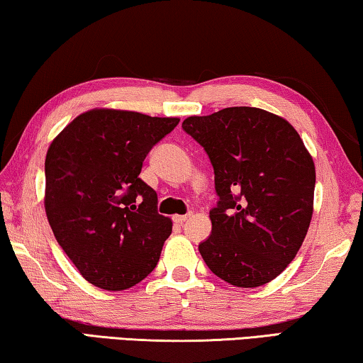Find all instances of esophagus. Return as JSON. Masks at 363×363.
Masks as SVG:
<instances>
[{"instance_id": "esophagus-1", "label": "esophagus", "mask_w": 363, "mask_h": 363, "mask_svg": "<svg viewBox=\"0 0 363 363\" xmlns=\"http://www.w3.org/2000/svg\"><path fill=\"white\" fill-rule=\"evenodd\" d=\"M189 217H191V213H185V216H175L174 222L175 223H185Z\"/></svg>"}]
</instances>
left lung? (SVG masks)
<instances>
[{
    "mask_svg": "<svg viewBox=\"0 0 363 363\" xmlns=\"http://www.w3.org/2000/svg\"><path fill=\"white\" fill-rule=\"evenodd\" d=\"M182 128L204 147L216 175L211 236L199 252L233 286L272 281L296 257L313 212L315 165L284 118L257 108L188 117Z\"/></svg>",
    "mask_w": 363,
    "mask_h": 363,
    "instance_id": "1",
    "label": "left lung"
}]
</instances>
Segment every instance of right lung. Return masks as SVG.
Here are the masks:
<instances>
[{"mask_svg": "<svg viewBox=\"0 0 363 363\" xmlns=\"http://www.w3.org/2000/svg\"><path fill=\"white\" fill-rule=\"evenodd\" d=\"M180 118L93 109L74 118L45 160V209L59 246L94 286H135L157 265L172 220L140 178L143 160Z\"/></svg>", "mask_w": 363, "mask_h": 363, "instance_id": "right-lung-1", "label": "right lung"}]
</instances>
